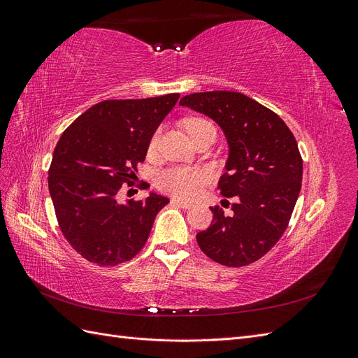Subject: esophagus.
<instances>
[{
    "label": "esophagus",
    "instance_id": "1",
    "mask_svg": "<svg viewBox=\"0 0 358 358\" xmlns=\"http://www.w3.org/2000/svg\"><path fill=\"white\" fill-rule=\"evenodd\" d=\"M171 204H173V206H179V208H183V209L192 208V203L183 201V200H179V199H171Z\"/></svg>",
    "mask_w": 358,
    "mask_h": 358
}]
</instances>
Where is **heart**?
I'll list each match as a JSON object with an SVG mask.
<instances>
[{
    "mask_svg": "<svg viewBox=\"0 0 358 358\" xmlns=\"http://www.w3.org/2000/svg\"><path fill=\"white\" fill-rule=\"evenodd\" d=\"M213 127L210 121L200 116L189 117L185 121L187 131L196 136L201 129ZM161 129H157L152 138L149 142V150H155L159 140ZM210 180V173L206 169H185V167H171L159 171L155 178V185L162 192L171 194L180 199H194L199 196V192L204 185H208Z\"/></svg>",
    "mask_w": 358,
    "mask_h": 358,
    "instance_id": "heart-1",
    "label": "heart"
}]
</instances>
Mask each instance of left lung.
<instances>
[{"label": "left lung", "instance_id": "8db88e82", "mask_svg": "<svg viewBox=\"0 0 358 358\" xmlns=\"http://www.w3.org/2000/svg\"><path fill=\"white\" fill-rule=\"evenodd\" d=\"M180 104L210 116L230 145L218 189L234 199L233 213L212 206V224L197 243L222 266L251 264L278 243L294 210L303 175L296 138L275 112L241 92H196Z\"/></svg>", "mask_w": 358, "mask_h": 358}]
</instances>
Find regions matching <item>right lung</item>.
I'll use <instances>...</instances> for the list:
<instances>
[{
    "mask_svg": "<svg viewBox=\"0 0 358 358\" xmlns=\"http://www.w3.org/2000/svg\"><path fill=\"white\" fill-rule=\"evenodd\" d=\"M178 100L179 94L104 100L62 133L49 167V192L62 236L90 263L113 267L136 257L169 203L150 194L119 204L116 196L124 183L136 185L150 138Z\"/></svg>",
    "mask_w": 358,
    "mask_h": 358,
    "instance_id": "right-lung-1",
    "label": "right lung"
}]
</instances>
